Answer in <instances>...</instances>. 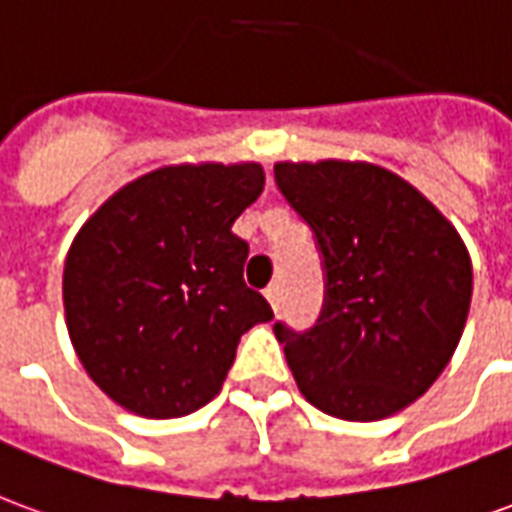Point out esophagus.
<instances>
[{
    "label": "esophagus",
    "instance_id": "obj_1",
    "mask_svg": "<svg viewBox=\"0 0 512 512\" xmlns=\"http://www.w3.org/2000/svg\"><path fill=\"white\" fill-rule=\"evenodd\" d=\"M266 299L274 310H279V301H282V285H279V282H271V285H268Z\"/></svg>",
    "mask_w": 512,
    "mask_h": 512
}]
</instances>
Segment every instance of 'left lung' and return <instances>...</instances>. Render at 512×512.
<instances>
[{
	"mask_svg": "<svg viewBox=\"0 0 512 512\" xmlns=\"http://www.w3.org/2000/svg\"><path fill=\"white\" fill-rule=\"evenodd\" d=\"M274 178L310 224L326 296L310 332L274 323L301 395L323 414L373 422L425 395L458 348L472 260L439 208L367 161H279Z\"/></svg>",
	"mask_w": 512,
	"mask_h": 512,
	"instance_id": "left-lung-1",
	"label": "left lung"
}]
</instances>
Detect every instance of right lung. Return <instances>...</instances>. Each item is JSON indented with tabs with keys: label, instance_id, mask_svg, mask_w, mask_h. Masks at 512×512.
I'll return each instance as SVG.
<instances>
[{
	"label": "right lung",
	"instance_id": "right-lung-1",
	"mask_svg": "<svg viewBox=\"0 0 512 512\" xmlns=\"http://www.w3.org/2000/svg\"><path fill=\"white\" fill-rule=\"evenodd\" d=\"M263 167L175 164L115 191L73 238L62 301L87 376L147 419L186 417L219 395L241 334L274 318L246 288L233 222Z\"/></svg>",
	"mask_w": 512,
	"mask_h": 512
}]
</instances>
